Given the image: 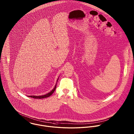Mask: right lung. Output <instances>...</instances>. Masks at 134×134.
Segmentation results:
<instances>
[{
  "mask_svg": "<svg viewBox=\"0 0 134 134\" xmlns=\"http://www.w3.org/2000/svg\"><path fill=\"white\" fill-rule=\"evenodd\" d=\"M58 80V78L57 80V82ZM56 85H57V83L56 84L54 88L51 92H49V93H47V94H46L45 95L40 96H28L32 97V98H37V99H41V98H44L48 97H49V96H51L54 92V91H55V90H56Z\"/></svg>",
  "mask_w": 134,
  "mask_h": 134,
  "instance_id": "obj_1",
  "label": "right lung"
}]
</instances>
